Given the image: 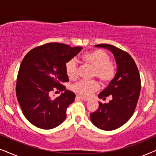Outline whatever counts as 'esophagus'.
<instances>
[{
	"label": "esophagus",
	"instance_id": "34e87169",
	"mask_svg": "<svg viewBox=\"0 0 156 156\" xmlns=\"http://www.w3.org/2000/svg\"><path fill=\"white\" fill-rule=\"evenodd\" d=\"M76 97L77 98V99H80L82 100V101H88V100H89L88 99H87V98L82 97H81V96H76Z\"/></svg>",
	"mask_w": 156,
	"mask_h": 156
}]
</instances>
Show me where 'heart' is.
<instances>
[{
    "instance_id": "b5f03b06",
    "label": "heart",
    "mask_w": 156,
    "mask_h": 156,
    "mask_svg": "<svg viewBox=\"0 0 156 156\" xmlns=\"http://www.w3.org/2000/svg\"><path fill=\"white\" fill-rule=\"evenodd\" d=\"M82 59L86 65L94 68L93 77H97L103 84H108L114 80L116 73V67L110 61V56L107 52L101 49L85 53ZM66 73L71 80L78 76L79 67L76 59H72L66 63ZM99 88L97 81H80L72 86V90L83 97H89Z\"/></svg>"
}]
</instances>
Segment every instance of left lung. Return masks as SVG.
Instances as JSON below:
<instances>
[{"mask_svg": "<svg viewBox=\"0 0 156 156\" xmlns=\"http://www.w3.org/2000/svg\"><path fill=\"white\" fill-rule=\"evenodd\" d=\"M109 50L116 59L117 71L114 80L99 94L100 99L112 97L108 104L99 102V108L90 114L96 126L105 131L121 127L135 112L140 92V77L136 64L129 53L112 44L94 45Z\"/></svg>", "mask_w": 156, "mask_h": 156, "instance_id": "left-lung-1", "label": "left lung"}]
</instances>
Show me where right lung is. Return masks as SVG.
<instances>
[{"instance_id": "add662e5", "label": "right lung", "mask_w": 156, "mask_h": 156, "mask_svg": "<svg viewBox=\"0 0 156 156\" xmlns=\"http://www.w3.org/2000/svg\"><path fill=\"white\" fill-rule=\"evenodd\" d=\"M81 50L51 42L36 47L24 57L17 77L16 97L25 118L34 126L51 129L66 119L75 94L62 84L69 82L65 66ZM55 89L66 91L52 100L49 93Z\"/></svg>"}]
</instances>
